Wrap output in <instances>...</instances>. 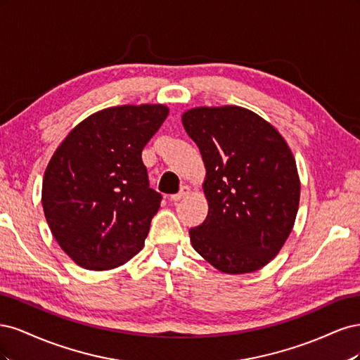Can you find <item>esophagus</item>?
<instances>
[{
  "instance_id": "34e87169",
  "label": "esophagus",
  "mask_w": 360,
  "mask_h": 360,
  "mask_svg": "<svg viewBox=\"0 0 360 360\" xmlns=\"http://www.w3.org/2000/svg\"><path fill=\"white\" fill-rule=\"evenodd\" d=\"M189 193H191V188H189V186H183V188L180 189V192H179V193H174V195H171L169 200H171L172 202H177V201H180L181 198L188 197Z\"/></svg>"
}]
</instances>
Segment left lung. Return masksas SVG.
Returning a JSON list of instances; mask_svg holds the SVG:
<instances>
[{
    "label": "left lung",
    "mask_w": 360,
    "mask_h": 360,
    "mask_svg": "<svg viewBox=\"0 0 360 360\" xmlns=\"http://www.w3.org/2000/svg\"><path fill=\"white\" fill-rule=\"evenodd\" d=\"M205 165V221L193 249L224 274L264 267L288 238L300 200L296 160L278 130L240 106L192 108L181 115Z\"/></svg>",
    "instance_id": "obj_1"
}]
</instances>
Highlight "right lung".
Returning <instances> with one entry per match:
<instances>
[{
  "label": "right lung",
  "instance_id": "1",
  "mask_svg": "<svg viewBox=\"0 0 360 360\" xmlns=\"http://www.w3.org/2000/svg\"><path fill=\"white\" fill-rule=\"evenodd\" d=\"M165 105H123L86 117L51 158L41 205L52 236L76 264L108 270L144 246L162 195L141 153L168 117Z\"/></svg>",
  "mask_w": 360,
  "mask_h": 360
}]
</instances>
